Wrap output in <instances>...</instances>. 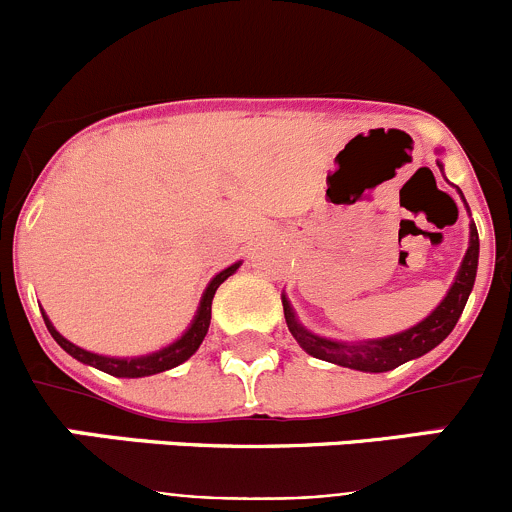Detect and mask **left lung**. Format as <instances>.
I'll list each match as a JSON object with an SVG mask.
<instances>
[{"mask_svg":"<svg viewBox=\"0 0 512 512\" xmlns=\"http://www.w3.org/2000/svg\"><path fill=\"white\" fill-rule=\"evenodd\" d=\"M438 168H443L441 160H438ZM478 230L471 223V242H468L466 257L461 262V270H458L456 280H453L451 289L443 297V302L428 314L423 322H418L416 327L406 329L401 334H391L384 339H369V342H334V339L317 337V334L307 332L302 324L297 322L292 312V304L287 302V297L282 294V307H285V319L287 327L292 332V337L297 339L299 347L307 354H312L314 359L329 361V364L347 366V369L356 371H371V374H381V371H391L396 366L406 364V361L418 359V356L428 354L433 347L443 342L448 334L456 327L458 317L463 314V307L468 302V294H471L473 282H476V270H478Z\"/></svg>","mask_w":512,"mask_h":512,"instance_id":"obj_1","label":"left lung"}]
</instances>
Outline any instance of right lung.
Masks as SVG:
<instances>
[{
	"label": "right lung",
	"instance_id": "obj_1",
	"mask_svg": "<svg viewBox=\"0 0 512 512\" xmlns=\"http://www.w3.org/2000/svg\"><path fill=\"white\" fill-rule=\"evenodd\" d=\"M237 267H240V262H235V265H230L227 270H223L220 275H215L213 280H210L208 289L203 292V299H200V307H198V312H195L193 324H190L188 332H185L183 337L175 339V342L168 344V347L158 349V352L146 354V356L116 359V356H101L94 352H86V349L76 347V344H71L69 339L61 337V334L54 329V324L49 322L46 312H41V317H44L46 329H49L51 337L56 339V344H59L66 354H71L74 359H79L81 364L96 366V369L106 371V374H111V376H118V379H138V376L160 374V371H168V369H173V366L183 364L185 359H190V356L198 352V347L203 344L205 334H208V327H210V307H213L215 289L223 285L227 277L237 270Z\"/></svg>",
	"mask_w": 512,
	"mask_h": 512
}]
</instances>
